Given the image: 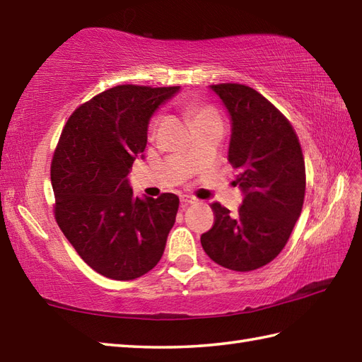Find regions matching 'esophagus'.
<instances>
[{
  "mask_svg": "<svg viewBox=\"0 0 362 362\" xmlns=\"http://www.w3.org/2000/svg\"><path fill=\"white\" fill-rule=\"evenodd\" d=\"M180 204H182L183 209H185V206H188V205H191V204H196V199H194L193 196L182 194V196H180Z\"/></svg>",
  "mask_w": 362,
  "mask_h": 362,
  "instance_id": "1",
  "label": "esophagus"
}]
</instances>
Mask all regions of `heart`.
Wrapping results in <instances>:
<instances>
[{"mask_svg": "<svg viewBox=\"0 0 362 362\" xmlns=\"http://www.w3.org/2000/svg\"><path fill=\"white\" fill-rule=\"evenodd\" d=\"M188 113L189 117L193 118L194 124L197 122H202V121H210V119H218L216 113H214L210 107L206 105H199V104H191L188 107ZM158 122V118H153L151 122V127H156V124Z\"/></svg>", "mask_w": 362, "mask_h": 362, "instance_id": "heart-1", "label": "heart"}]
</instances>
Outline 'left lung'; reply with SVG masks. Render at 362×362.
<instances>
[{
  "instance_id": "left-lung-1",
  "label": "left lung",
  "mask_w": 362,
  "mask_h": 362,
  "mask_svg": "<svg viewBox=\"0 0 362 362\" xmlns=\"http://www.w3.org/2000/svg\"><path fill=\"white\" fill-rule=\"evenodd\" d=\"M232 119L228 161L244 193L238 214L211 204L214 224L201 244L214 263L236 272L263 267L286 245L302 213L305 160L296 130L267 99L243 83L211 86Z\"/></svg>"
}]
</instances>
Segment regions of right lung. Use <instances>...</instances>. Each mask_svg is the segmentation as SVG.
<instances>
[{
  "label": "right lung",
  "instance_id": "add662e5",
  "mask_svg": "<svg viewBox=\"0 0 362 362\" xmlns=\"http://www.w3.org/2000/svg\"><path fill=\"white\" fill-rule=\"evenodd\" d=\"M177 91L132 83L105 90L73 112L54 152L57 224L79 257L107 279H138L163 255L179 197H135L127 174L144 152L153 112Z\"/></svg>",
  "mask_w": 362,
  "mask_h": 362
}]
</instances>
